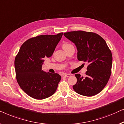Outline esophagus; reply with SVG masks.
Returning <instances> with one entry per match:
<instances>
[{
  "label": "esophagus",
  "mask_w": 124,
  "mask_h": 124,
  "mask_svg": "<svg viewBox=\"0 0 124 124\" xmlns=\"http://www.w3.org/2000/svg\"><path fill=\"white\" fill-rule=\"evenodd\" d=\"M71 76L70 74H64L63 75V76H64V77L65 78H68V77H70V76Z\"/></svg>",
  "instance_id": "34e87169"
}]
</instances>
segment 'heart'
I'll use <instances>...</instances> for the list:
<instances>
[{
  "label": "heart",
  "instance_id": "heart-1",
  "mask_svg": "<svg viewBox=\"0 0 124 124\" xmlns=\"http://www.w3.org/2000/svg\"><path fill=\"white\" fill-rule=\"evenodd\" d=\"M71 46H72V45L70 44H69V43H64V44L63 45V49H65L69 48V47H70Z\"/></svg>",
  "mask_w": 124,
  "mask_h": 124
}]
</instances>
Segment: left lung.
Masks as SVG:
<instances>
[{"label": "left lung", "instance_id": "1", "mask_svg": "<svg viewBox=\"0 0 124 124\" xmlns=\"http://www.w3.org/2000/svg\"><path fill=\"white\" fill-rule=\"evenodd\" d=\"M64 36L76 45L78 60L88 62L86 76L76 74L77 83L73 85L76 93L93 96L103 89L111 74L112 55L107 43L95 33L83 31L64 33Z\"/></svg>", "mask_w": 124, "mask_h": 124}]
</instances>
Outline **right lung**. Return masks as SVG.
<instances>
[{
    "instance_id": "add662e5",
    "label": "right lung",
    "mask_w": 124,
    "mask_h": 124,
    "mask_svg": "<svg viewBox=\"0 0 124 124\" xmlns=\"http://www.w3.org/2000/svg\"><path fill=\"white\" fill-rule=\"evenodd\" d=\"M63 32L32 38L21 45L15 60L17 83L29 96L43 99L56 91L61 76L41 70L44 58L51 57Z\"/></svg>"
}]
</instances>
